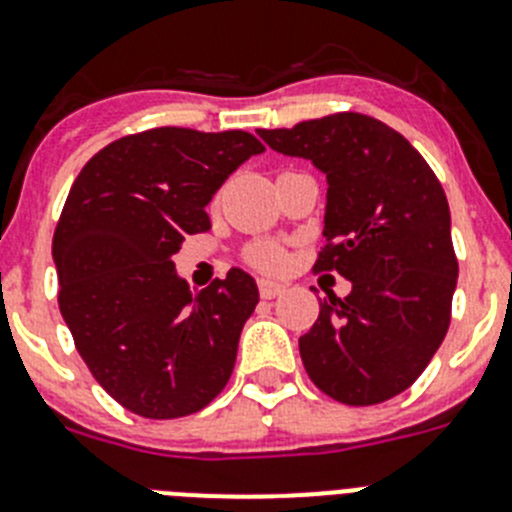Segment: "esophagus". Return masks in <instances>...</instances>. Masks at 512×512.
Segmentation results:
<instances>
[{"label":"esophagus","instance_id":"esophagus-1","mask_svg":"<svg viewBox=\"0 0 512 512\" xmlns=\"http://www.w3.org/2000/svg\"><path fill=\"white\" fill-rule=\"evenodd\" d=\"M284 289H287V284L274 282V279H259V292L264 300H274V297L284 295Z\"/></svg>","mask_w":512,"mask_h":512}]
</instances>
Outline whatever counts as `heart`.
I'll use <instances>...</instances> for the list:
<instances>
[{
	"mask_svg": "<svg viewBox=\"0 0 512 512\" xmlns=\"http://www.w3.org/2000/svg\"><path fill=\"white\" fill-rule=\"evenodd\" d=\"M248 259H251L256 266H261V269H282V266H284L282 251H277V248H274V246H256V248H251V253H248Z\"/></svg>",
	"mask_w": 512,
	"mask_h": 512,
	"instance_id": "b5f03b06",
	"label": "heart"
}]
</instances>
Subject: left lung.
<instances>
[{
    "instance_id": "8db88e82",
    "label": "left lung",
    "mask_w": 512,
    "mask_h": 512,
    "mask_svg": "<svg viewBox=\"0 0 512 512\" xmlns=\"http://www.w3.org/2000/svg\"><path fill=\"white\" fill-rule=\"evenodd\" d=\"M266 146L325 174L323 238L315 271H338L300 356L325 395L377 405L408 390L441 346L459 264L451 212L431 166L390 125L359 112L259 130Z\"/></svg>"
}]
</instances>
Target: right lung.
Wrapping results in <instances>:
<instances>
[{
  "mask_svg": "<svg viewBox=\"0 0 512 512\" xmlns=\"http://www.w3.org/2000/svg\"><path fill=\"white\" fill-rule=\"evenodd\" d=\"M261 151L243 130L156 128L76 176L53 235L58 307L89 372L130 413L182 418L228 384L256 279L230 269L192 292L171 259L184 235L210 230L212 194Z\"/></svg>",
  "mask_w": 512,
  "mask_h": 512,
  "instance_id": "right-lung-1",
  "label": "right lung"
}]
</instances>
